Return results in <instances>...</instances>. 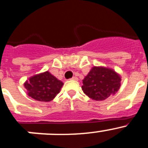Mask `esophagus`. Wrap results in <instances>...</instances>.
Segmentation results:
<instances>
[{"label":"esophagus","mask_w":148,"mask_h":148,"mask_svg":"<svg viewBox=\"0 0 148 148\" xmlns=\"http://www.w3.org/2000/svg\"><path fill=\"white\" fill-rule=\"evenodd\" d=\"M71 80H78V78L77 77H73L71 79Z\"/></svg>","instance_id":"1"}]
</instances>
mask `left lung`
I'll list each match as a JSON object with an SVG mask.
<instances>
[{
    "mask_svg": "<svg viewBox=\"0 0 148 148\" xmlns=\"http://www.w3.org/2000/svg\"><path fill=\"white\" fill-rule=\"evenodd\" d=\"M121 78L110 68L93 67L83 80L82 89L96 101H102L118 91Z\"/></svg>",
    "mask_w": 148,
    "mask_h": 148,
    "instance_id": "obj_1",
    "label": "left lung"
}]
</instances>
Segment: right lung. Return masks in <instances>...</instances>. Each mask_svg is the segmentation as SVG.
Here are the masks:
<instances>
[{
  "label": "right lung",
  "instance_id": "1",
  "mask_svg": "<svg viewBox=\"0 0 148 148\" xmlns=\"http://www.w3.org/2000/svg\"><path fill=\"white\" fill-rule=\"evenodd\" d=\"M24 86L30 97L39 101H49L60 92L63 83L46 71L29 78Z\"/></svg>",
  "mask_w": 148,
  "mask_h": 148
}]
</instances>
